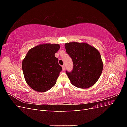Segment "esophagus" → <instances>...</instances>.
I'll return each mask as SVG.
<instances>
[{"label": "esophagus", "mask_w": 127, "mask_h": 127, "mask_svg": "<svg viewBox=\"0 0 127 127\" xmlns=\"http://www.w3.org/2000/svg\"><path fill=\"white\" fill-rule=\"evenodd\" d=\"M62 68H63V70H64V71L66 70V67H65V65H63V66H62Z\"/></svg>", "instance_id": "34e87169"}]
</instances>
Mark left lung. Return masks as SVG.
<instances>
[{
  "label": "left lung",
  "instance_id": "left-lung-1",
  "mask_svg": "<svg viewBox=\"0 0 127 127\" xmlns=\"http://www.w3.org/2000/svg\"><path fill=\"white\" fill-rule=\"evenodd\" d=\"M64 47L74 64L72 71H66L71 83L80 88L94 85L100 77L103 68L99 51L84 42H69L65 43Z\"/></svg>",
  "mask_w": 127,
  "mask_h": 127
}]
</instances>
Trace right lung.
Returning <instances> with one entry per match:
<instances>
[{
    "label": "right lung",
    "instance_id": "1",
    "mask_svg": "<svg viewBox=\"0 0 127 127\" xmlns=\"http://www.w3.org/2000/svg\"><path fill=\"white\" fill-rule=\"evenodd\" d=\"M60 48L58 44H39L30 49L23 60L26 82L34 91L44 92L55 85L62 70L55 56Z\"/></svg>",
    "mask_w": 127,
    "mask_h": 127
}]
</instances>
